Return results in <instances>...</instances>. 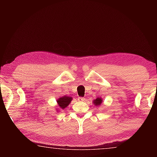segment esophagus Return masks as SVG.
I'll use <instances>...</instances> for the list:
<instances>
[{"label":"esophagus","mask_w":157,"mask_h":157,"mask_svg":"<svg viewBox=\"0 0 157 157\" xmlns=\"http://www.w3.org/2000/svg\"><path fill=\"white\" fill-rule=\"evenodd\" d=\"M78 100L79 101H81V102H82V101H84L85 100V98H82V97H79L78 98Z\"/></svg>","instance_id":"esophagus-1"}]
</instances>
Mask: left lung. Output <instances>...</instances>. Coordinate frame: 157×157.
Masks as SVG:
<instances>
[{"instance_id":"1","label":"left lung","mask_w":157,"mask_h":157,"mask_svg":"<svg viewBox=\"0 0 157 157\" xmlns=\"http://www.w3.org/2000/svg\"><path fill=\"white\" fill-rule=\"evenodd\" d=\"M102 102V99L101 98H97L96 99L93 101V103H94L95 106H99L101 105V103Z\"/></svg>"}]
</instances>
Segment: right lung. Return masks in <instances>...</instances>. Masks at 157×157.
Instances as JSON below:
<instances>
[{"mask_svg": "<svg viewBox=\"0 0 157 157\" xmlns=\"http://www.w3.org/2000/svg\"><path fill=\"white\" fill-rule=\"evenodd\" d=\"M72 99L73 98L71 97L64 95V96L59 98V99L57 100V105L61 109H65L66 107H68V105L70 104V102H71V100H72Z\"/></svg>", "mask_w": 157, "mask_h": 157, "instance_id": "add662e5", "label": "right lung"}]
</instances>
